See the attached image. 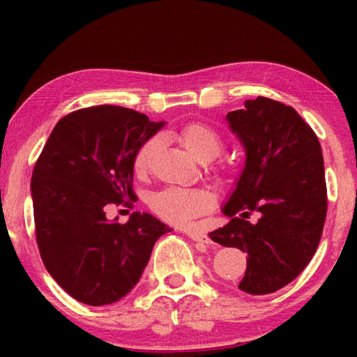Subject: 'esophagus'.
<instances>
[{"label": "esophagus", "mask_w": 357, "mask_h": 357, "mask_svg": "<svg viewBox=\"0 0 357 357\" xmlns=\"http://www.w3.org/2000/svg\"><path fill=\"white\" fill-rule=\"evenodd\" d=\"M187 236H189L192 241H195V243H200V244H204V245H209L211 243H213L211 238L206 236V234H203V233L189 231V233H187Z\"/></svg>", "instance_id": "esophagus-1"}]
</instances>
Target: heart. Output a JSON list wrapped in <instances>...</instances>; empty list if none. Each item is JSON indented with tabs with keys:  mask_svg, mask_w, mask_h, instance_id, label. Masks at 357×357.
<instances>
[{
	"mask_svg": "<svg viewBox=\"0 0 357 357\" xmlns=\"http://www.w3.org/2000/svg\"><path fill=\"white\" fill-rule=\"evenodd\" d=\"M179 140L184 148L200 162H208L215 159L223 148L225 140L214 126L203 121H193L185 124L179 132ZM159 148V137H149L134 154L135 173L142 174L148 170L151 157ZM222 174L229 172V167H222L219 170ZM149 206L154 213L174 225L185 227L203 213L213 206V198L203 189H183V187H167V189L155 192L149 200Z\"/></svg>",
	"mask_w": 357,
	"mask_h": 357,
	"instance_id": "b5f03b06",
	"label": "heart"
}]
</instances>
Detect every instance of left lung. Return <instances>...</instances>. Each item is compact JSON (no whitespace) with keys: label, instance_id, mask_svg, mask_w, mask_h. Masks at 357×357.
<instances>
[{"label":"left lung","instance_id":"1","mask_svg":"<svg viewBox=\"0 0 357 357\" xmlns=\"http://www.w3.org/2000/svg\"><path fill=\"white\" fill-rule=\"evenodd\" d=\"M227 121L245 149V167L223 214L225 227L209 238L247 252L239 289L269 294L298 277L321 239L326 192L321 144L293 107L258 96ZM260 214L257 224L246 220Z\"/></svg>","mask_w":357,"mask_h":357}]
</instances>
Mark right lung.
<instances>
[{"instance_id":"add662e5","label":"right lung","mask_w":357,"mask_h":357,"mask_svg":"<svg viewBox=\"0 0 357 357\" xmlns=\"http://www.w3.org/2000/svg\"><path fill=\"white\" fill-rule=\"evenodd\" d=\"M165 123L116 105L72 112L58 121L31 178L36 241L66 293L88 305L124 298L140 280L155 241L172 231L146 213L110 222L108 204L134 200V154Z\"/></svg>"}]
</instances>
